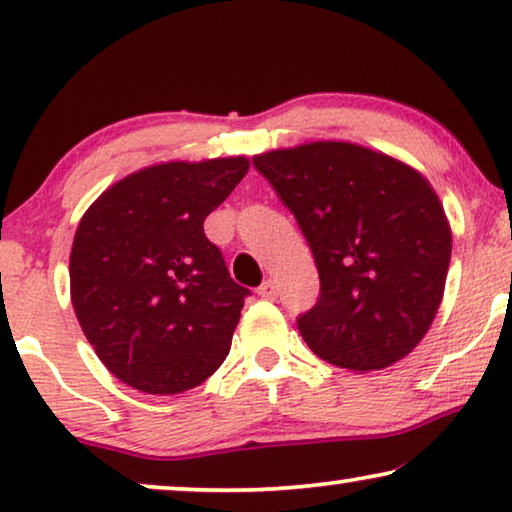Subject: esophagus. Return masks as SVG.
I'll return each mask as SVG.
<instances>
[{
	"label": "esophagus",
	"instance_id": "34e87169",
	"mask_svg": "<svg viewBox=\"0 0 512 512\" xmlns=\"http://www.w3.org/2000/svg\"><path fill=\"white\" fill-rule=\"evenodd\" d=\"M258 296L265 298V300H275L277 298V286L272 279H265V282L258 286Z\"/></svg>",
	"mask_w": 512,
	"mask_h": 512
}]
</instances>
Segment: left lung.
Segmentation results:
<instances>
[{
    "mask_svg": "<svg viewBox=\"0 0 512 512\" xmlns=\"http://www.w3.org/2000/svg\"><path fill=\"white\" fill-rule=\"evenodd\" d=\"M296 216L321 293L298 317L319 359L370 373L419 345L443 300L452 230L415 167L352 142H310L254 156Z\"/></svg>",
    "mask_w": 512,
    "mask_h": 512,
    "instance_id": "left-lung-1",
    "label": "left lung"
}]
</instances>
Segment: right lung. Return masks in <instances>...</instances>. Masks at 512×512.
I'll return each instance as SVG.
<instances>
[{
  "label": "right lung",
  "instance_id": "1",
  "mask_svg": "<svg viewBox=\"0 0 512 512\" xmlns=\"http://www.w3.org/2000/svg\"><path fill=\"white\" fill-rule=\"evenodd\" d=\"M249 158L172 160L109 186L76 228V319L111 375L144 394H181L226 361L249 289L235 284L202 223Z\"/></svg>",
  "mask_w": 512,
  "mask_h": 512
}]
</instances>
